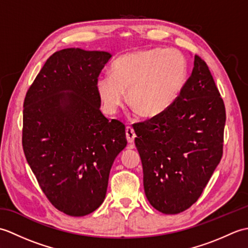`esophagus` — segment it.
Returning a JSON list of instances; mask_svg holds the SVG:
<instances>
[{
    "mask_svg": "<svg viewBox=\"0 0 248 248\" xmlns=\"http://www.w3.org/2000/svg\"><path fill=\"white\" fill-rule=\"evenodd\" d=\"M125 136H127V140L130 144H132L134 141V139L136 138V134L134 132V129L132 127H127L125 128Z\"/></svg>",
    "mask_w": 248,
    "mask_h": 248,
    "instance_id": "34e87169",
    "label": "esophagus"
}]
</instances>
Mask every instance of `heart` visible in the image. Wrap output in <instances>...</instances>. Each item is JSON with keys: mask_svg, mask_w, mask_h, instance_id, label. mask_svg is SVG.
<instances>
[{"mask_svg": "<svg viewBox=\"0 0 248 248\" xmlns=\"http://www.w3.org/2000/svg\"><path fill=\"white\" fill-rule=\"evenodd\" d=\"M187 68L177 50L161 48L132 52L118 57L112 75H101L97 93L108 113L113 114L128 100L145 117H156L170 109L186 83Z\"/></svg>", "mask_w": 248, "mask_h": 248, "instance_id": "b5f03b06", "label": "heart"}]
</instances>
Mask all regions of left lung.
<instances>
[{
  "instance_id": "left-lung-1",
  "label": "left lung",
  "mask_w": 248,
  "mask_h": 248,
  "mask_svg": "<svg viewBox=\"0 0 248 248\" xmlns=\"http://www.w3.org/2000/svg\"><path fill=\"white\" fill-rule=\"evenodd\" d=\"M225 105L209 67L195 55L192 75L172 107L133 125L146 197L157 211H186L223 155Z\"/></svg>"
}]
</instances>
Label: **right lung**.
I'll use <instances>...</instances> for the list:
<instances>
[{
    "label": "right lung",
    "instance_id": "obj_1",
    "mask_svg": "<svg viewBox=\"0 0 248 248\" xmlns=\"http://www.w3.org/2000/svg\"><path fill=\"white\" fill-rule=\"evenodd\" d=\"M110 57L103 51H57L24 99L26 161L49 202L70 217L101 205L110 167L127 146L124 124L100 110L96 82Z\"/></svg>",
    "mask_w": 248,
    "mask_h": 248
}]
</instances>
